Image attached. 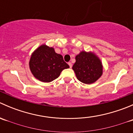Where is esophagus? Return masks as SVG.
I'll list each match as a JSON object with an SVG mask.
<instances>
[{"label": "esophagus", "mask_w": 133, "mask_h": 133, "mask_svg": "<svg viewBox=\"0 0 133 133\" xmlns=\"http://www.w3.org/2000/svg\"><path fill=\"white\" fill-rule=\"evenodd\" d=\"M68 64H69L70 68H72V63L71 62H68Z\"/></svg>", "instance_id": "obj_1"}]
</instances>
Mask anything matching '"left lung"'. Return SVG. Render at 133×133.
Listing matches in <instances>:
<instances>
[{"label":"left lung","instance_id":"obj_1","mask_svg":"<svg viewBox=\"0 0 133 133\" xmlns=\"http://www.w3.org/2000/svg\"><path fill=\"white\" fill-rule=\"evenodd\" d=\"M73 65L76 78L85 84H91L98 80L103 74V65L99 57L92 51H82L75 57Z\"/></svg>","mask_w":133,"mask_h":133}]
</instances>
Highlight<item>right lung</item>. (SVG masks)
Wrapping results in <instances>:
<instances>
[{"label": "right lung", "instance_id": "right-lung-1", "mask_svg": "<svg viewBox=\"0 0 133 133\" xmlns=\"http://www.w3.org/2000/svg\"><path fill=\"white\" fill-rule=\"evenodd\" d=\"M29 65L35 78L47 83L55 80L64 69L69 68L61 55L45 44L40 45L32 53Z\"/></svg>", "mask_w": 133, "mask_h": 133}]
</instances>
